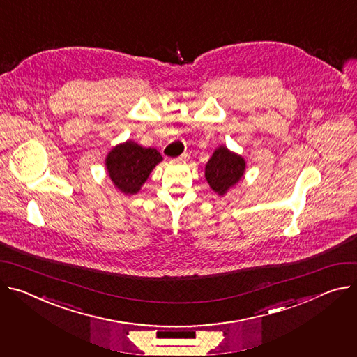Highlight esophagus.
<instances>
[{
    "label": "esophagus",
    "instance_id": "34e87169",
    "mask_svg": "<svg viewBox=\"0 0 357 357\" xmlns=\"http://www.w3.org/2000/svg\"><path fill=\"white\" fill-rule=\"evenodd\" d=\"M186 159H188V153H183V155L178 156L175 160H176V162H183V160H186Z\"/></svg>",
    "mask_w": 357,
    "mask_h": 357
}]
</instances>
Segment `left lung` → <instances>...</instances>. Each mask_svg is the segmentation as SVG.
<instances>
[{"label":"left lung","instance_id":"1","mask_svg":"<svg viewBox=\"0 0 357 357\" xmlns=\"http://www.w3.org/2000/svg\"><path fill=\"white\" fill-rule=\"evenodd\" d=\"M246 160L225 145L218 146L205 167V178L215 193L223 197L245 175Z\"/></svg>","mask_w":357,"mask_h":357}]
</instances>
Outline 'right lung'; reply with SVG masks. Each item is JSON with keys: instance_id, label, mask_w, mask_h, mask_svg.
Here are the masks:
<instances>
[{"instance_id": "add662e5", "label": "right lung", "mask_w": 357, "mask_h": 357, "mask_svg": "<svg viewBox=\"0 0 357 357\" xmlns=\"http://www.w3.org/2000/svg\"><path fill=\"white\" fill-rule=\"evenodd\" d=\"M155 148H144L132 139L115 145L105 158V168L114 186L123 195H135L162 162Z\"/></svg>"}]
</instances>
